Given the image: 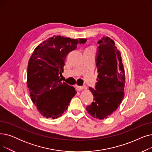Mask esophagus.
<instances>
[{
	"instance_id": "34e87169",
	"label": "esophagus",
	"mask_w": 152,
	"mask_h": 152,
	"mask_svg": "<svg viewBox=\"0 0 152 152\" xmlns=\"http://www.w3.org/2000/svg\"><path fill=\"white\" fill-rule=\"evenodd\" d=\"M76 87H77V88H79L80 90L87 89V86L86 85H84L83 86H76Z\"/></svg>"
}]
</instances>
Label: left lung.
Returning <instances> with one entry per match:
<instances>
[{
    "label": "left lung",
    "mask_w": 152,
    "mask_h": 152,
    "mask_svg": "<svg viewBox=\"0 0 152 152\" xmlns=\"http://www.w3.org/2000/svg\"><path fill=\"white\" fill-rule=\"evenodd\" d=\"M98 44L97 83L94 89L89 87L94 98L86 110L94 118L103 119L115 112L124 98L125 71L121 52L113 40L103 37Z\"/></svg>",
    "instance_id": "1"
}]
</instances>
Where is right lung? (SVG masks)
<instances>
[{
	"label": "right lung",
	"mask_w": 152,
	"mask_h": 152,
	"mask_svg": "<svg viewBox=\"0 0 152 152\" xmlns=\"http://www.w3.org/2000/svg\"><path fill=\"white\" fill-rule=\"evenodd\" d=\"M86 41L53 36L39 44L31 56L27 86L31 100L44 117L61 116L77 93L73 86L61 82L59 75L63 73L68 54L76 49L77 44Z\"/></svg>",
	"instance_id": "1"
}]
</instances>
